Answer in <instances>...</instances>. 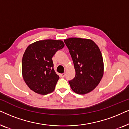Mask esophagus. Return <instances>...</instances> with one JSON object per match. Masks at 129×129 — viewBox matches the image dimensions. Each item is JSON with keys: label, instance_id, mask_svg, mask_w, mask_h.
<instances>
[{"label": "esophagus", "instance_id": "1", "mask_svg": "<svg viewBox=\"0 0 129 129\" xmlns=\"http://www.w3.org/2000/svg\"><path fill=\"white\" fill-rule=\"evenodd\" d=\"M65 76H66V73H62L60 74V77H61V78H63Z\"/></svg>", "mask_w": 129, "mask_h": 129}]
</instances>
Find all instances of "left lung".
<instances>
[{
	"instance_id": "8db88e82",
	"label": "left lung",
	"mask_w": 129,
	"mask_h": 129,
	"mask_svg": "<svg viewBox=\"0 0 129 129\" xmlns=\"http://www.w3.org/2000/svg\"><path fill=\"white\" fill-rule=\"evenodd\" d=\"M73 59L74 78L69 81L71 88L84 95L94 90L104 74L103 56L97 45L90 39L70 38L64 39Z\"/></svg>"
}]
</instances>
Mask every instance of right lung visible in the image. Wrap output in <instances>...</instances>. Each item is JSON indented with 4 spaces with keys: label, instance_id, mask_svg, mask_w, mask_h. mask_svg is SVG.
<instances>
[{
    "label": "right lung",
    "instance_id": "1",
    "mask_svg": "<svg viewBox=\"0 0 129 129\" xmlns=\"http://www.w3.org/2000/svg\"><path fill=\"white\" fill-rule=\"evenodd\" d=\"M64 46L61 40L45 39L36 41L26 49L22 58V76L34 92L47 95L54 91L59 77L53 68L52 58Z\"/></svg>",
    "mask_w": 129,
    "mask_h": 129
}]
</instances>
